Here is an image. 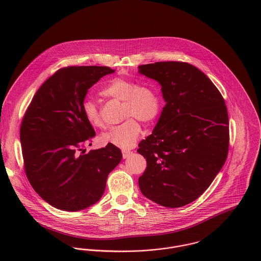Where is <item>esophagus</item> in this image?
Masks as SVG:
<instances>
[{
	"mask_svg": "<svg viewBox=\"0 0 261 261\" xmlns=\"http://www.w3.org/2000/svg\"><path fill=\"white\" fill-rule=\"evenodd\" d=\"M132 153H133V151H130V150H122V158L127 159Z\"/></svg>",
	"mask_w": 261,
	"mask_h": 261,
	"instance_id": "obj_1",
	"label": "esophagus"
}]
</instances>
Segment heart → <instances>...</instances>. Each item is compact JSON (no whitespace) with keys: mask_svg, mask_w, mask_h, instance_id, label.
I'll use <instances>...</instances> for the list:
<instances>
[{"mask_svg":"<svg viewBox=\"0 0 261 261\" xmlns=\"http://www.w3.org/2000/svg\"><path fill=\"white\" fill-rule=\"evenodd\" d=\"M101 94L122 101V123L112 126L100 136L105 145H112L118 149H132L138 142L142 128L140 123L150 124L155 120L161 111V98L158 91L149 85H139L138 82L115 77L101 90ZM82 111L86 120L93 126H101L98 107L92 99H85Z\"/></svg>","mask_w":261,"mask_h":261,"instance_id":"obj_1","label":"heart"}]
</instances>
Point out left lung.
Masks as SVG:
<instances>
[{
	"label": "left lung",
	"mask_w": 261,
	"mask_h": 261,
	"mask_svg": "<svg viewBox=\"0 0 261 261\" xmlns=\"http://www.w3.org/2000/svg\"><path fill=\"white\" fill-rule=\"evenodd\" d=\"M139 73L160 83L166 102L151 135L139 145L147 159L139 186L152 202L179 208L199 198L225 164V101L213 82L186 62L145 64Z\"/></svg>",
	"instance_id": "8db88e82"
}]
</instances>
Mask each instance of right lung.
I'll return each mask as SVG.
<instances>
[{
    "label": "right lung",
    "instance_id": "right-lung-1",
    "mask_svg": "<svg viewBox=\"0 0 261 261\" xmlns=\"http://www.w3.org/2000/svg\"><path fill=\"white\" fill-rule=\"evenodd\" d=\"M113 72L107 66L61 68L41 85L24 115L20 141L26 176L57 209L75 212L99 201L109 174L121 161L120 149L112 145L83 149L95 137L82 111L85 95Z\"/></svg>",
    "mask_w": 261,
    "mask_h": 261
}]
</instances>
